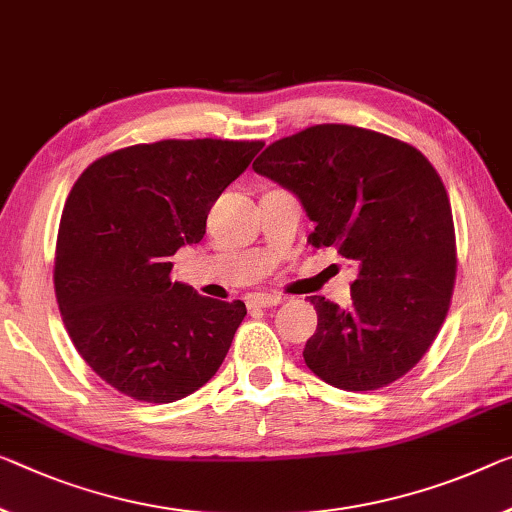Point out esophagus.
I'll return each mask as SVG.
<instances>
[{"label":"esophagus","mask_w":512,"mask_h":512,"mask_svg":"<svg viewBox=\"0 0 512 512\" xmlns=\"http://www.w3.org/2000/svg\"><path fill=\"white\" fill-rule=\"evenodd\" d=\"M249 306H277L281 304V295H270V293H256L247 300Z\"/></svg>","instance_id":"34e87169"}]
</instances>
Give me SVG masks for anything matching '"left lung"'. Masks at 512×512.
<instances>
[{"label": "left lung", "mask_w": 512, "mask_h": 512, "mask_svg": "<svg viewBox=\"0 0 512 512\" xmlns=\"http://www.w3.org/2000/svg\"><path fill=\"white\" fill-rule=\"evenodd\" d=\"M254 171L300 196L316 249L357 267L352 302L309 297L318 329L306 366L345 391H375L419 364L442 329L458 272L451 201L419 148L320 123L265 148Z\"/></svg>", "instance_id": "left-lung-1"}]
</instances>
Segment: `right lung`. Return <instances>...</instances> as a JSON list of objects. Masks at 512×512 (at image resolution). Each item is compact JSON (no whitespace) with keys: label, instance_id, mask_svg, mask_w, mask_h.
I'll use <instances>...</instances> for the list:
<instances>
[{"label":"right lung","instance_id":"right-lung-1","mask_svg":"<svg viewBox=\"0 0 512 512\" xmlns=\"http://www.w3.org/2000/svg\"><path fill=\"white\" fill-rule=\"evenodd\" d=\"M265 141L162 139L107 153L70 190L57 233L54 293L70 341L109 387L174 403L203 387L229 352L245 302L171 281L169 256L206 219Z\"/></svg>","mask_w":512,"mask_h":512}]
</instances>
